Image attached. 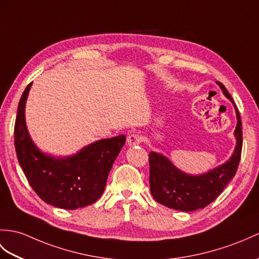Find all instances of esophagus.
I'll list each match as a JSON object with an SVG mask.
<instances>
[{"mask_svg":"<svg viewBox=\"0 0 259 259\" xmlns=\"http://www.w3.org/2000/svg\"><path fill=\"white\" fill-rule=\"evenodd\" d=\"M127 142L129 146H138L142 142V137L138 134H131L127 138Z\"/></svg>","mask_w":259,"mask_h":259,"instance_id":"1","label":"esophagus"}]
</instances>
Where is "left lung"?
I'll return each mask as SVG.
<instances>
[{
	"label": "left lung",
	"mask_w": 259,
	"mask_h": 259,
	"mask_svg": "<svg viewBox=\"0 0 259 259\" xmlns=\"http://www.w3.org/2000/svg\"><path fill=\"white\" fill-rule=\"evenodd\" d=\"M218 83L235 107L237 117V125L234 132L236 138L235 150L224 164L200 176H190L180 171L163 154L150 152V190L154 200L162 205L183 212L204 208L219 197L228 182L235 177L243 148L242 121L232 96L223 83L219 81Z\"/></svg>",
	"instance_id": "left-lung-1"
}]
</instances>
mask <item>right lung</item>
<instances>
[{
    "label": "right lung",
    "instance_id": "1",
    "mask_svg": "<svg viewBox=\"0 0 259 259\" xmlns=\"http://www.w3.org/2000/svg\"><path fill=\"white\" fill-rule=\"evenodd\" d=\"M31 86L32 82L20 99L14 125V144L22 170L35 193L47 204L64 209L90 205L104 193L108 174L125 136L96 141L67 158L44 154L26 129L25 102Z\"/></svg>",
    "mask_w": 259,
    "mask_h": 259
}]
</instances>
